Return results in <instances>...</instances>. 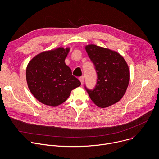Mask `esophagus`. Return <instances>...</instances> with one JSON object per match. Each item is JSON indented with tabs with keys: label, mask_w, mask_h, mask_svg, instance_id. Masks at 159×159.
I'll return each instance as SVG.
<instances>
[{
	"label": "esophagus",
	"mask_w": 159,
	"mask_h": 159,
	"mask_svg": "<svg viewBox=\"0 0 159 159\" xmlns=\"http://www.w3.org/2000/svg\"><path fill=\"white\" fill-rule=\"evenodd\" d=\"M79 80L80 81V82H81V84H82V85L83 83H84V76L80 77L79 78Z\"/></svg>",
	"instance_id": "obj_1"
}]
</instances>
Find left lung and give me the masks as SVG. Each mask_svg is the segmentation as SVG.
<instances>
[{
    "label": "left lung",
    "mask_w": 159,
    "mask_h": 159,
    "mask_svg": "<svg viewBox=\"0 0 159 159\" xmlns=\"http://www.w3.org/2000/svg\"><path fill=\"white\" fill-rule=\"evenodd\" d=\"M85 50L94 65L98 76L93 89L85 85L90 98L102 108L116 103L126 93L129 81L126 61L118 53L95 44L87 45Z\"/></svg>",
    "instance_id": "8db88e82"
}]
</instances>
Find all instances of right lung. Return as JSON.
Returning a JSON list of instances; mask_svg holds the SVG:
<instances>
[{"mask_svg":"<svg viewBox=\"0 0 159 159\" xmlns=\"http://www.w3.org/2000/svg\"><path fill=\"white\" fill-rule=\"evenodd\" d=\"M70 48H58L35 56L26 68V80L32 94L40 102L57 106L81 85L65 63Z\"/></svg>","mask_w":159,"mask_h":159,"instance_id":"obj_1","label":"right lung"}]
</instances>
